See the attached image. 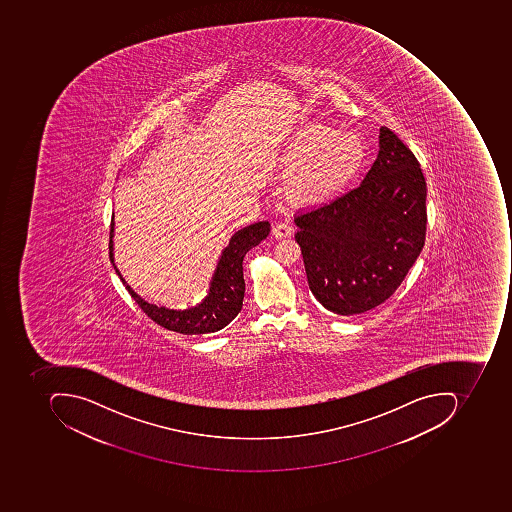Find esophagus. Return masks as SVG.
<instances>
[{
	"label": "esophagus",
	"mask_w": 512,
	"mask_h": 512,
	"mask_svg": "<svg viewBox=\"0 0 512 512\" xmlns=\"http://www.w3.org/2000/svg\"><path fill=\"white\" fill-rule=\"evenodd\" d=\"M292 231L294 229H292L291 223H288V221H280V223L275 224L274 228H272V234L277 238L289 237Z\"/></svg>",
	"instance_id": "1"
}]
</instances>
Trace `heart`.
<instances>
[{
  "mask_svg": "<svg viewBox=\"0 0 512 512\" xmlns=\"http://www.w3.org/2000/svg\"><path fill=\"white\" fill-rule=\"evenodd\" d=\"M366 147L351 132L309 124L295 132L281 155L289 191L298 200L320 201L345 189L365 164Z\"/></svg>",
  "mask_w": 512,
  "mask_h": 512,
  "instance_id": "heart-1",
  "label": "heart"
}]
</instances>
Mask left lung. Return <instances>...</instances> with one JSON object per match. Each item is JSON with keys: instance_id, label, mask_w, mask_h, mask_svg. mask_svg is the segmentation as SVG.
Instances as JSON below:
<instances>
[{"instance_id": "left-lung-1", "label": "left lung", "mask_w": 512, "mask_h": 512, "mask_svg": "<svg viewBox=\"0 0 512 512\" xmlns=\"http://www.w3.org/2000/svg\"><path fill=\"white\" fill-rule=\"evenodd\" d=\"M378 144L377 160L358 188L294 217L309 289L337 315L385 303L425 244L420 164L388 127H381Z\"/></svg>"}]
</instances>
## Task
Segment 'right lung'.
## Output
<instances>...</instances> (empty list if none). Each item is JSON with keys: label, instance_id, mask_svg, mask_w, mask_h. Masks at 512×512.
Returning <instances> with one entry per match:
<instances>
[{"label": "right lung", "instance_id": "obj_1", "mask_svg": "<svg viewBox=\"0 0 512 512\" xmlns=\"http://www.w3.org/2000/svg\"><path fill=\"white\" fill-rule=\"evenodd\" d=\"M114 228V215H112L109 257L127 291L137 301L143 312H146L147 317H151L155 323L169 331L184 335L212 334L228 326L237 317L244 298V255L260 244L271 232L269 221H258L235 232L228 246L221 252L217 268L212 275L208 295L191 308L169 309L158 304L147 303L126 283L114 263V240H112Z\"/></svg>", "mask_w": 512, "mask_h": 512}]
</instances>
